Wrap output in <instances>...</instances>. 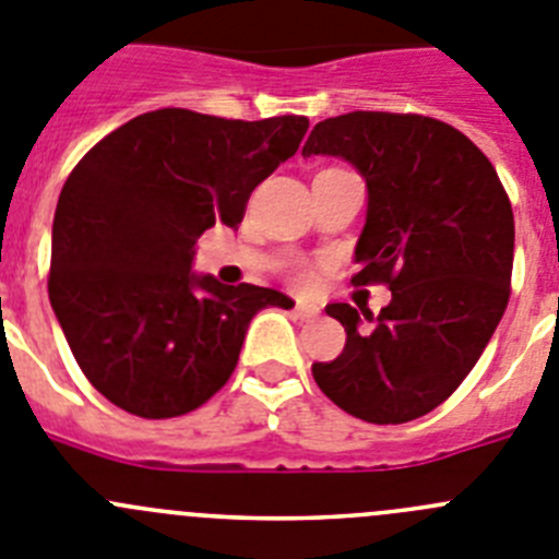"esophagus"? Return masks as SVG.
<instances>
[{"label": "esophagus", "mask_w": 559, "mask_h": 559, "mask_svg": "<svg viewBox=\"0 0 559 559\" xmlns=\"http://www.w3.org/2000/svg\"><path fill=\"white\" fill-rule=\"evenodd\" d=\"M321 310L316 305H307V301H299V305L294 307V316L296 319H301V321H310V319H316V316H319Z\"/></svg>", "instance_id": "esophagus-1"}]
</instances>
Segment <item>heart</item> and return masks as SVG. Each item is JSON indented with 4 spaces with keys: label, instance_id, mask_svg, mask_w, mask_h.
<instances>
[{
    "label": "heart",
    "instance_id": "heart-1",
    "mask_svg": "<svg viewBox=\"0 0 559 559\" xmlns=\"http://www.w3.org/2000/svg\"><path fill=\"white\" fill-rule=\"evenodd\" d=\"M301 280H305V274H301Z\"/></svg>",
    "mask_w": 559,
    "mask_h": 559
}]
</instances>
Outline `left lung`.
I'll use <instances>...</instances> for the list:
<instances>
[{
  "label": "left lung",
  "instance_id": "obj_1",
  "mask_svg": "<svg viewBox=\"0 0 559 559\" xmlns=\"http://www.w3.org/2000/svg\"><path fill=\"white\" fill-rule=\"evenodd\" d=\"M301 155L341 157L366 179L352 283L391 288L380 316L326 305L346 346L313 362V380L368 424L427 416L477 366L510 299L515 224L499 174L463 132L413 112L324 119Z\"/></svg>",
  "mask_w": 559,
  "mask_h": 559
}]
</instances>
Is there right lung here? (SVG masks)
I'll return each instance as SVG.
<instances>
[{"instance_id":"obj_1","label":"right lung","mask_w":559,"mask_h":559,"mask_svg":"<svg viewBox=\"0 0 559 559\" xmlns=\"http://www.w3.org/2000/svg\"><path fill=\"white\" fill-rule=\"evenodd\" d=\"M310 121L163 107L102 138L60 191L49 301L91 385L141 418L186 416L238 366L249 321L290 299L191 269L204 229L238 227Z\"/></svg>"}]
</instances>
